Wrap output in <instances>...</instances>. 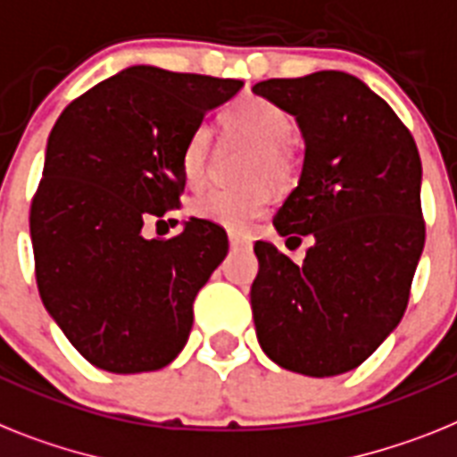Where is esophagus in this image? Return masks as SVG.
I'll list each match as a JSON object with an SVG mask.
<instances>
[{
    "mask_svg": "<svg viewBox=\"0 0 457 457\" xmlns=\"http://www.w3.org/2000/svg\"><path fill=\"white\" fill-rule=\"evenodd\" d=\"M229 246L244 248V246H248V241L244 239V237H239V235H229Z\"/></svg>",
    "mask_w": 457,
    "mask_h": 457,
    "instance_id": "1",
    "label": "esophagus"
}]
</instances>
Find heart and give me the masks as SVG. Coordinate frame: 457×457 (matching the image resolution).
Returning a JSON list of instances; mask_svg holds the SVG:
<instances>
[{"label": "heart", "instance_id": "heart-1", "mask_svg": "<svg viewBox=\"0 0 457 457\" xmlns=\"http://www.w3.org/2000/svg\"><path fill=\"white\" fill-rule=\"evenodd\" d=\"M222 128L232 137L255 145V155L248 164L246 181L251 186L239 190L209 187L195 195L190 211L202 220L216 222L232 232H246L253 220L270 204V190L264 183L283 186L293 174V155L287 144L295 139V120L286 109L264 97H241L222 113ZM211 134L206 128H197L186 141L181 155L183 176L190 186L204 179L209 160Z\"/></svg>", "mask_w": 457, "mask_h": 457}]
</instances>
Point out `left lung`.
Masks as SVG:
<instances>
[{
  "label": "left lung",
  "mask_w": 457,
  "mask_h": 457,
  "mask_svg": "<svg viewBox=\"0 0 457 457\" xmlns=\"http://www.w3.org/2000/svg\"><path fill=\"white\" fill-rule=\"evenodd\" d=\"M253 92L286 109L304 139L276 232L313 239L302 264L255 244V332L283 370L337 377L362 365L404 316L425 244L420 155L397 113L351 74L270 79Z\"/></svg>",
  "instance_id": "left-lung-1"
}]
</instances>
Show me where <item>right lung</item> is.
I'll list each match as a JSON object with an SVG mask.
<instances>
[{"label":"right lung","instance_id":"add662e5","mask_svg":"<svg viewBox=\"0 0 457 457\" xmlns=\"http://www.w3.org/2000/svg\"><path fill=\"white\" fill-rule=\"evenodd\" d=\"M241 87L137 64L57 118L29 235L46 312L90 365L162 370L186 346L195 295L228 255V237L190 218L174 239H145L144 222L179 206L186 141Z\"/></svg>","mask_w":457,"mask_h":457}]
</instances>
